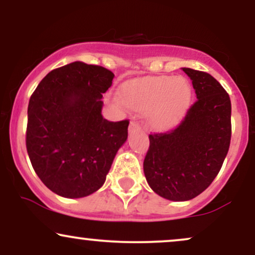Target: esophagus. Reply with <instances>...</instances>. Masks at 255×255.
Returning <instances> with one entry per match:
<instances>
[{
	"instance_id": "esophagus-1",
	"label": "esophagus",
	"mask_w": 255,
	"mask_h": 255,
	"mask_svg": "<svg viewBox=\"0 0 255 255\" xmlns=\"http://www.w3.org/2000/svg\"><path fill=\"white\" fill-rule=\"evenodd\" d=\"M141 129V127H140V125L137 124L136 121H131L130 124H129V131L130 133H133V131H135V130H140Z\"/></svg>"
}]
</instances>
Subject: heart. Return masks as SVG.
I'll return each mask as SVG.
<instances>
[{"instance_id":"heart-1","label":"heart","mask_w":255,"mask_h":255,"mask_svg":"<svg viewBox=\"0 0 255 255\" xmlns=\"http://www.w3.org/2000/svg\"><path fill=\"white\" fill-rule=\"evenodd\" d=\"M192 90L187 80L175 77H157L136 81L122 91V101L130 109L147 110L150 124L166 129L180 121L189 107Z\"/></svg>"}]
</instances>
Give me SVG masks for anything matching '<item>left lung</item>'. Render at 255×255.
Instances as JSON below:
<instances>
[{
	"instance_id": "1",
	"label": "left lung",
	"mask_w": 255,
	"mask_h": 255,
	"mask_svg": "<svg viewBox=\"0 0 255 255\" xmlns=\"http://www.w3.org/2000/svg\"><path fill=\"white\" fill-rule=\"evenodd\" d=\"M197 101L176 127L150 134L144 172L152 191L172 201L203 193L221 170L231 139L229 95L206 72L183 68Z\"/></svg>"
}]
</instances>
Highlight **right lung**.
I'll return each instance as SVG.
<instances>
[{
	"label": "right lung",
	"instance_id": "obj_1",
	"mask_svg": "<svg viewBox=\"0 0 255 255\" xmlns=\"http://www.w3.org/2000/svg\"><path fill=\"white\" fill-rule=\"evenodd\" d=\"M114 77L104 67L77 61L52 69L32 93L26 148L40 181L61 197L98 191L127 140L128 120L102 116Z\"/></svg>",
	"mask_w": 255,
	"mask_h": 255
}]
</instances>
